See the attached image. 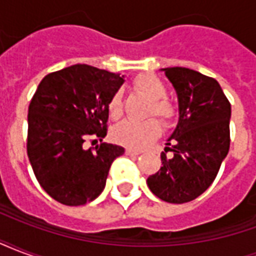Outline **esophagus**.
<instances>
[{
	"mask_svg": "<svg viewBox=\"0 0 256 256\" xmlns=\"http://www.w3.org/2000/svg\"><path fill=\"white\" fill-rule=\"evenodd\" d=\"M141 152L140 150H130V148H128L126 150V155H130V156H138Z\"/></svg>",
	"mask_w": 256,
	"mask_h": 256,
	"instance_id": "esophagus-1",
	"label": "esophagus"
}]
</instances>
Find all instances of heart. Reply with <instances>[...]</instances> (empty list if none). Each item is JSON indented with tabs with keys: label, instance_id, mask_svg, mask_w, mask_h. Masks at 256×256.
Segmentation results:
<instances>
[{
	"label": "heart",
	"instance_id": "b5f03b06",
	"mask_svg": "<svg viewBox=\"0 0 256 256\" xmlns=\"http://www.w3.org/2000/svg\"><path fill=\"white\" fill-rule=\"evenodd\" d=\"M132 88L140 93L146 96L150 100L148 106V115H156L162 122L168 123L177 115V108L172 104L166 96V84H163L159 76L155 74L145 72L140 74L132 82ZM106 111L110 116L116 120L122 116V96L119 92L114 93L106 104ZM160 123L156 119H146L144 122H134V120H123L112 130V138L118 144L141 150L145 145H148L150 141L160 134Z\"/></svg>",
	"mask_w": 256,
	"mask_h": 256
}]
</instances>
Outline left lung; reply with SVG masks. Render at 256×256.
Masks as SVG:
<instances>
[{"instance_id":"obj_1","label":"left lung","mask_w":256,"mask_h":256,"mask_svg":"<svg viewBox=\"0 0 256 256\" xmlns=\"http://www.w3.org/2000/svg\"><path fill=\"white\" fill-rule=\"evenodd\" d=\"M162 71L177 92L180 116L162 152V167L146 184L163 202L188 203L212 184L229 152L230 102L214 78L185 67Z\"/></svg>"}]
</instances>
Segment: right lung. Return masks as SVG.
Listing matches in <instances>:
<instances>
[{"label": "right lung", "instance_id": "obj_1", "mask_svg": "<svg viewBox=\"0 0 256 256\" xmlns=\"http://www.w3.org/2000/svg\"><path fill=\"white\" fill-rule=\"evenodd\" d=\"M124 76L88 64L48 74L28 106L27 155L44 190L66 206L93 202L106 186L112 162L124 154L114 144L84 150L89 137L106 136V104ZM96 141V140H94Z\"/></svg>", "mask_w": 256, "mask_h": 256}]
</instances>
